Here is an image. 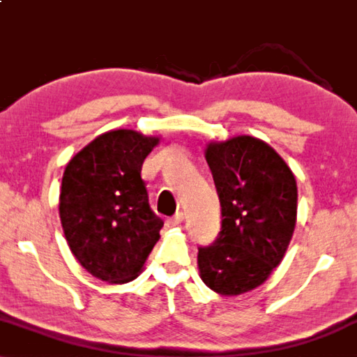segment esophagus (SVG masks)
<instances>
[{
	"mask_svg": "<svg viewBox=\"0 0 357 357\" xmlns=\"http://www.w3.org/2000/svg\"><path fill=\"white\" fill-rule=\"evenodd\" d=\"M183 220H185L183 212H177L174 217L167 218V227H177V225H180Z\"/></svg>",
	"mask_w": 357,
	"mask_h": 357,
	"instance_id": "34e87169",
	"label": "esophagus"
}]
</instances>
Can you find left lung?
I'll use <instances>...</instances> for the list:
<instances>
[{
	"mask_svg": "<svg viewBox=\"0 0 357 357\" xmlns=\"http://www.w3.org/2000/svg\"><path fill=\"white\" fill-rule=\"evenodd\" d=\"M222 207V229L197 248L201 279L213 292L259 287L281 263L297 222V182L273 148L239 135L206 148Z\"/></svg>",
	"mask_w": 357,
	"mask_h": 357,
	"instance_id": "obj_1",
	"label": "left lung"
}]
</instances>
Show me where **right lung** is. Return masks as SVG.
I'll use <instances>...</instances> for the list:
<instances>
[{"label": "right lung", "mask_w": 357, "mask_h": 357, "mask_svg": "<svg viewBox=\"0 0 357 357\" xmlns=\"http://www.w3.org/2000/svg\"><path fill=\"white\" fill-rule=\"evenodd\" d=\"M158 137L109 130L86 145L65 167L60 222L71 254L105 282L139 276L164 222L151 211L142 164Z\"/></svg>", "instance_id": "obj_1"}]
</instances>
